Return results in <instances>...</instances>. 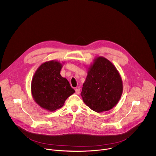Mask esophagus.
<instances>
[{
  "mask_svg": "<svg viewBox=\"0 0 156 156\" xmlns=\"http://www.w3.org/2000/svg\"><path fill=\"white\" fill-rule=\"evenodd\" d=\"M75 90H76V93L77 94H80V89L79 88H76V89H75Z\"/></svg>",
  "mask_w": 156,
  "mask_h": 156,
  "instance_id": "obj_1",
  "label": "esophagus"
}]
</instances>
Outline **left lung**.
<instances>
[{"label": "left lung", "mask_w": 156, "mask_h": 156, "mask_svg": "<svg viewBox=\"0 0 156 156\" xmlns=\"http://www.w3.org/2000/svg\"><path fill=\"white\" fill-rule=\"evenodd\" d=\"M121 77L111 62L100 56L89 68L81 96L83 102L97 112L109 111L122 93Z\"/></svg>", "instance_id": "8db88e82"}]
</instances>
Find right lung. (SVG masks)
Listing matches in <instances>:
<instances>
[{"label": "right lung", "instance_id": "right-lung-1", "mask_svg": "<svg viewBox=\"0 0 156 156\" xmlns=\"http://www.w3.org/2000/svg\"><path fill=\"white\" fill-rule=\"evenodd\" d=\"M62 64L45 62L35 73L31 91L35 101L42 108L53 112L62 108L68 97L74 93L67 79L60 74Z\"/></svg>", "mask_w": 156, "mask_h": 156}]
</instances>
